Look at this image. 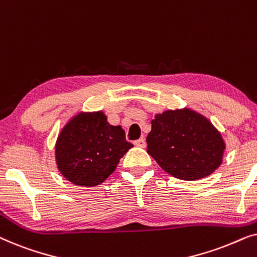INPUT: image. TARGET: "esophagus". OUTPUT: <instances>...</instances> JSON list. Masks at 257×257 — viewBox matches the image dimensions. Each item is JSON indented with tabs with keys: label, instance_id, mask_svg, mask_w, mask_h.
Listing matches in <instances>:
<instances>
[{
	"label": "esophagus",
	"instance_id": "esophagus-1",
	"mask_svg": "<svg viewBox=\"0 0 257 257\" xmlns=\"http://www.w3.org/2000/svg\"><path fill=\"white\" fill-rule=\"evenodd\" d=\"M135 145H136V146H139V147H145V146H146V142H145V139H144V138H140V139H138V140H136V142H135Z\"/></svg>",
	"mask_w": 257,
	"mask_h": 257
}]
</instances>
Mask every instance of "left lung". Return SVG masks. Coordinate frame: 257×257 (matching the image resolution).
I'll use <instances>...</instances> for the list:
<instances>
[{
	"mask_svg": "<svg viewBox=\"0 0 257 257\" xmlns=\"http://www.w3.org/2000/svg\"><path fill=\"white\" fill-rule=\"evenodd\" d=\"M147 136V153L172 177L192 181L220 167L226 144L205 115L191 108L167 110L154 115Z\"/></svg>",
	"mask_w": 257,
	"mask_h": 257,
	"instance_id": "obj_1",
	"label": "left lung"
}]
</instances>
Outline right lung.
I'll list each match as a JSON object with an SVG mask.
<instances>
[{"label": "right lung", "mask_w": 257, "mask_h": 257, "mask_svg": "<svg viewBox=\"0 0 257 257\" xmlns=\"http://www.w3.org/2000/svg\"><path fill=\"white\" fill-rule=\"evenodd\" d=\"M131 147L121 126L111 125L103 111L79 112L59 132L56 165L73 185L94 187L113 173Z\"/></svg>", "instance_id": "right-lung-1"}]
</instances>
